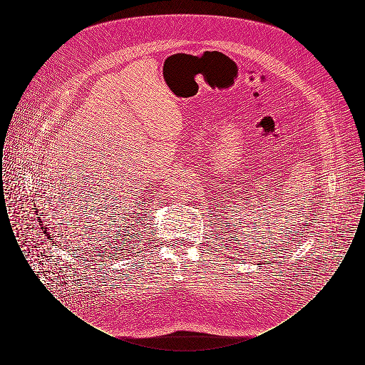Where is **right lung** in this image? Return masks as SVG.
Segmentation results:
<instances>
[{"instance_id": "obj_1", "label": "right lung", "mask_w": 365, "mask_h": 365, "mask_svg": "<svg viewBox=\"0 0 365 365\" xmlns=\"http://www.w3.org/2000/svg\"><path fill=\"white\" fill-rule=\"evenodd\" d=\"M35 213H38V209H36V208H35ZM38 220H41V219H39V217H38ZM41 223H42V222H41ZM41 228H43V232H45V235H46V237H48V240H49V238H52V237H51V235H49V234H48V230H46V228H45V226H42V227H41ZM51 242L54 243V241H51Z\"/></svg>"}]
</instances>
